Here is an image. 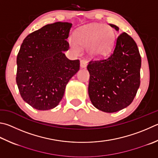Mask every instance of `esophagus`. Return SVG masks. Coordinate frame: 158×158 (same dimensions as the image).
Returning a JSON list of instances; mask_svg holds the SVG:
<instances>
[{
    "mask_svg": "<svg viewBox=\"0 0 158 158\" xmlns=\"http://www.w3.org/2000/svg\"><path fill=\"white\" fill-rule=\"evenodd\" d=\"M80 65L82 68H85L87 66V61L85 60H81L80 61Z\"/></svg>",
    "mask_w": 158,
    "mask_h": 158,
    "instance_id": "1",
    "label": "esophagus"
}]
</instances>
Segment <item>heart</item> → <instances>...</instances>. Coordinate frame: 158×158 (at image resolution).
I'll use <instances>...</instances> for the list:
<instances>
[{
	"instance_id": "b5f03b06",
	"label": "heart",
	"mask_w": 158,
	"mask_h": 158,
	"mask_svg": "<svg viewBox=\"0 0 158 158\" xmlns=\"http://www.w3.org/2000/svg\"><path fill=\"white\" fill-rule=\"evenodd\" d=\"M114 36V31L111 27L104 24L93 23L79 28L75 32L77 41L70 38L69 43L71 48L76 53L81 51L80 45L88 48L91 56L103 57L111 50Z\"/></svg>"
}]
</instances>
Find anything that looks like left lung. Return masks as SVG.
<instances>
[{"label":"left lung","instance_id":"left-lung-1","mask_svg":"<svg viewBox=\"0 0 158 158\" xmlns=\"http://www.w3.org/2000/svg\"><path fill=\"white\" fill-rule=\"evenodd\" d=\"M109 25L119 30L116 25ZM140 68L141 56L136 43L128 34L122 33L110 55L91 60L87 66L88 94L94 106L114 113L130 105L140 85Z\"/></svg>","mask_w":158,"mask_h":158}]
</instances>
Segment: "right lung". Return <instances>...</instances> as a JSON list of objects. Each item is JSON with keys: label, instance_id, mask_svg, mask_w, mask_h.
<instances>
[{"label": "right lung", "instance_id": "1", "mask_svg": "<svg viewBox=\"0 0 158 158\" xmlns=\"http://www.w3.org/2000/svg\"><path fill=\"white\" fill-rule=\"evenodd\" d=\"M73 24L56 22L33 31L17 55L16 84L21 96L39 110L55 108L66 85L79 70V60L68 59V38Z\"/></svg>", "mask_w": 158, "mask_h": 158}]
</instances>
